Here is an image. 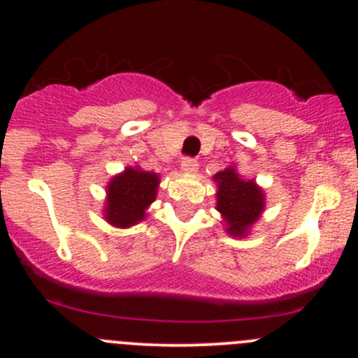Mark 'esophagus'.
I'll list each match as a JSON object with an SVG mask.
<instances>
[{"label": "esophagus", "instance_id": "34e87169", "mask_svg": "<svg viewBox=\"0 0 358 358\" xmlns=\"http://www.w3.org/2000/svg\"><path fill=\"white\" fill-rule=\"evenodd\" d=\"M182 170L185 173H196L199 171V162L195 158H190V156H185L182 159Z\"/></svg>", "mask_w": 358, "mask_h": 358}]
</instances>
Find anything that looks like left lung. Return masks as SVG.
<instances>
[{
  "instance_id": "8db88e82",
  "label": "left lung",
  "mask_w": 358,
  "mask_h": 358,
  "mask_svg": "<svg viewBox=\"0 0 358 358\" xmlns=\"http://www.w3.org/2000/svg\"><path fill=\"white\" fill-rule=\"evenodd\" d=\"M215 182L219 183L217 210L224 215L227 232L236 237L245 236L264 208L262 190L250 180H242L234 168L219 171Z\"/></svg>"
}]
</instances>
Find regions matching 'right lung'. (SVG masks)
Listing matches in <instances>:
<instances>
[{"label": "right lung", "mask_w": 358, "mask_h": 358, "mask_svg": "<svg viewBox=\"0 0 358 358\" xmlns=\"http://www.w3.org/2000/svg\"><path fill=\"white\" fill-rule=\"evenodd\" d=\"M158 175L127 168L122 175L110 180L108 187L106 219L116 227H131L145 219L148 205L155 200Z\"/></svg>", "instance_id": "1"}]
</instances>
